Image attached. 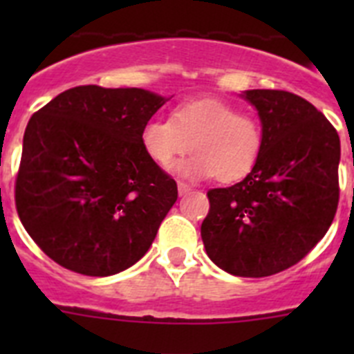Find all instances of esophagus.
Here are the masks:
<instances>
[{"label":"esophagus","instance_id":"34e87169","mask_svg":"<svg viewBox=\"0 0 354 354\" xmlns=\"http://www.w3.org/2000/svg\"><path fill=\"white\" fill-rule=\"evenodd\" d=\"M177 187H179V195L180 196L187 195V193L192 192V186H189V184H186V183H183V180H179V183H177Z\"/></svg>","mask_w":354,"mask_h":354}]
</instances>
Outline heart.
Returning a JSON list of instances; mask_svg holds the SVG:
<instances>
[{
	"label": "heart",
	"instance_id": "b5f03b06",
	"mask_svg": "<svg viewBox=\"0 0 354 354\" xmlns=\"http://www.w3.org/2000/svg\"><path fill=\"white\" fill-rule=\"evenodd\" d=\"M142 147L159 168L171 167L180 156L195 152L180 171L221 183L245 177L259 161L264 129L253 113L221 99H193L175 106L170 118H152L142 129Z\"/></svg>",
	"mask_w": 354,
	"mask_h": 354
}]
</instances>
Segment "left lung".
Returning a JSON list of instances; mask_svg holds the SVG:
<instances>
[{"label":"left lung","mask_w":354,"mask_h":354,"mask_svg":"<svg viewBox=\"0 0 354 354\" xmlns=\"http://www.w3.org/2000/svg\"><path fill=\"white\" fill-rule=\"evenodd\" d=\"M264 129L261 158L241 183L209 189L202 241L236 277H271L323 239L339 205L340 138L315 106L286 90H248Z\"/></svg>","instance_id":"1"}]
</instances>
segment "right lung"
Here are the masks:
<instances>
[{
	"mask_svg": "<svg viewBox=\"0 0 354 354\" xmlns=\"http://www.w3.org/2000/svg\"><path fill=\"white\" fill-rule=\"evenodd\" d=\"M165 104L142 88L74 86L33 113L15 177V209L65 270L109 277L147 253L177 183L147 156L142 129Z\"/></svg>",
	"mask_w": 354,
	"mask_h": 354,
	"instance_id": "add662e5",
	"label": "right lung"
}]
</instances>
